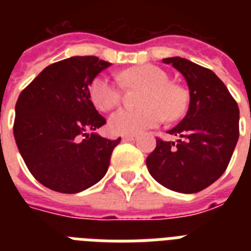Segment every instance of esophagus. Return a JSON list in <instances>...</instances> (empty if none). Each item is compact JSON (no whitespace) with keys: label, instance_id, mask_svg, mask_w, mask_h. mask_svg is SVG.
Masks as SVG:
<instances>
[{"label":"esophagus","instance_id":"34e87169","mask_svg":"<svg viewBox=\"0 0 251 251\" xmlns=\"http://www.w3.org/2000/svg\"><path fill=\"white\" fill-rule=\"evenodd\" d=\"M137 139V135H124L122 137V141L124 142H131V141H135Z\"/></svg>","mask_w":251,"mask_h":251}]
</instances>
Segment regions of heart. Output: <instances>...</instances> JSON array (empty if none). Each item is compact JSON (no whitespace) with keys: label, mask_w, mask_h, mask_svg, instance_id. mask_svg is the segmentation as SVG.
I'll return each instance as SVG.
<instances>
[{"label":"heart","mask_w":251,"mask_h":251,"mask_svg":"<svg viewBox=\"0 0 251 251\" xmlns=\"http://www.w3.org/2000/svg\"><path fill=\"white\" fill-rule=\"evenodd\" d=\"M117 78L124 86L145 91L141 98L142 109H120L110 116L108 127L113 134L143 133L160 125L164 117L173 121L186 110V90L178 84L169 83V76L159 66H134L120 73ZM90 99L99 110L108 112L120 104L121 91L105 76H96L90 84Z\"/></svg>","instance_id":"1"}]
</instances>
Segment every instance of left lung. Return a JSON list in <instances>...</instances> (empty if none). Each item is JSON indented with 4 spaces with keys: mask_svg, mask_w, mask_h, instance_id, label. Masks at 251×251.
<instances>
[{
    "mask_svg": "<svg viewBox=\"0 0 251 251\" xmlns=\"http://www.w3.org/2000/svg\"><path fill=\"white\" fill-rule=\"evenodd\" d=\"M186 80L190 102L186 116L168 133L175 142L156 141L146 164L157 182L173 191L191 194L206 189L226 172L237 145V102L210 69L186 58L169 57Z\"/></svg>",
    "mask_w": 251,
    "mask_h": 251,
    "instance_id": "left-lung-1",
    "label": "left lung"
}]
</instances>
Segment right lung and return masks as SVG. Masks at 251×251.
I'll use <instances>...</instances> for the list:
<instances>
[{
  "label": "right lung",
  "mask_w": 251,
  "mask_h": 251,
  "mask_svg": "<svg viewBox=\"0 0 251 251\" xmlns=\"http://www.w3.org/2000/svg\"><path fill=\"white\" fill-rule=\"evenodd\" d=\"M110 62L74 56L47 66L15 104L14 138L25 165L50 190L83 191L105 176L121 138L96 129L105 124L90 99V84Z\"/></svg>",
  "instance_id": "obj_1"
}]
</instances>
